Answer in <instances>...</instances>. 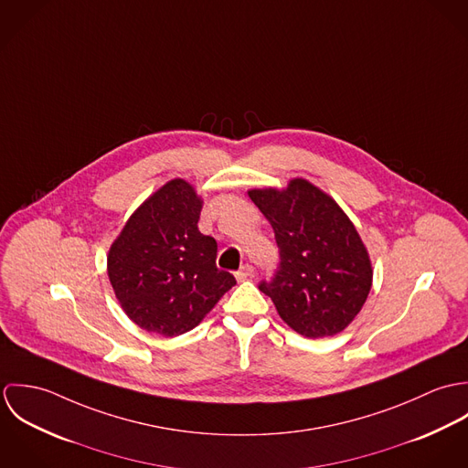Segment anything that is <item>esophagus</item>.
Segmentation results:
<instances>
[{
	"mask_svg": "<svg viewBox=\"0 0 468 468\" xmlns=\"http://www.w3.org/2000/svg\"><path fill=\"white\" fill-rule=\"evenodd\" d=\"M252 273H254V268L250 267V265H243V267L236 271V279H238V281H245V279L250 277Z\"/></svg>",
	"mask_w": 468,
	"mask_h": 468,
	"instance_id": "1",
	"label": "esophagus"
}]
</instances>
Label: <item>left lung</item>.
Segmentation results:
<instances>
[{
    "instance_id": "1",
    "label": "left lung",
    "mask_w": 468,
    "mask_h": 468,
    "mask_svg": "<svg viewBox=\"0 0 468 468\" xmlns=\"http://www.w3.org/2000/svg\"><path fill=\"white\" fill-rule=\"evenodd\" d=\"M273 229L281 265L260 290L299 335L344 332L362 310L371 284L369 252L353 221L323 189L304 178L286 187L249 191Z\"/></svg>"
}]
</instances>
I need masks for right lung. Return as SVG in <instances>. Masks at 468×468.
<instances>
[{
    "mask_svg": "<svg viewBox=\"0 0 468 468\" xmlns=\"http://www.w3.org/2000/svg\"><path fill=\"white\" fill-rule=\"evenodd\" d=\"M203 198L182 178L130 216L108 252V277L124 314L149 334L197 328L236 279L216 268L218 243L198 230Z\"/></svg>",
    "mask_w": 468,
    "mask_h": 468,
    "instance_id": "add662e5",
    "label": "right lung"
}]
</instances>
